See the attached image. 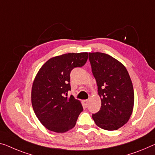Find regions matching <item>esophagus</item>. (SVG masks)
I'll use <instances>...</instances> for the list:
<instances>
[{
  "mask_svg": "<svg viewBox=\"0 0 155 155\" xmlns=\"http://www.w3.org/2000/svg\"><path fill=\"white\" fill-rule=\"evenodd\" d=\"M89 100L87 99V100H84V101H82V103L83 104H84V106L85 107H87L88 104H89Z\"/></svg>",
  "mask_w": 155,
  "mask_h": 155,
  "instance_id": "34e87169",
  "label": "esophagus"
}]
</instances>
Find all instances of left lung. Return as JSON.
<instances>
[{"mask_svg":"<svg viewBox=\"0 0 155 155\" xmlns=\"http://www.w3.org/2000/svg\"><path fill=\"white\" fill-rule=\"evenodd\" d=\"M92 73L96 80L101 107L92 118L97 126L112 131L129 120L134 103V89L127 69L107 54L89 53Z\"/></svg>","mask_w":155,"mask_h":155,"instance_id":"1","label":"left lung"}]
</instances>
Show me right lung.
<instances>
[{"mask_svg": "<svg viewBox=\"0 0 155 155\" xmlns=\"http://www.w3.org/2000/svg\"><path fill=\"white\" fill-rule=\"evenodd\" d=\"M87 59V53L64 54L48 59L38 71L31 101L37 117L48 130L64 133L75 127L83 107L73 96L67 97L70 73L84 66Z\"/></svg>", "mask_w": 155, "mask_h": 155, "instance_id": "1", "label": "right lung"}]
</instances>
